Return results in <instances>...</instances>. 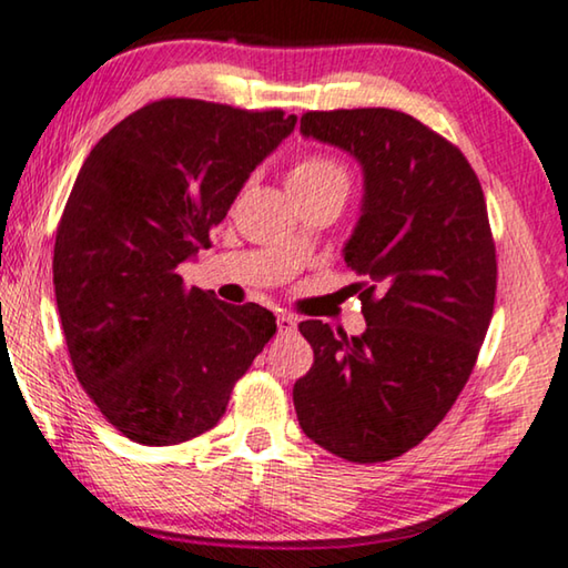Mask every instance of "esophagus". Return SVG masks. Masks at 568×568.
<instances>
[{
    "mask_svg": "<svg viewBox=\"0 0 568 568\" xmlns=\"http://www.w3.org/2000/svg\"><path fill=\"white\" fill-rule=\"evenodd\" d=\"M295 318L291 316V313H277V334L281 336H287V334H295Z\"/></svg>",
    "mask_w": 568,
    "mask_h": 568,
    "instance_id": "34e87169",
    "label": "esophagus"
}]
</instances>
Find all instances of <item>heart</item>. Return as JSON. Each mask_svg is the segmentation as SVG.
Masks as SVG:
<instances>
[{"instance_id": "1", "label": "heart", "mask_w": 568, "mask_h": 568, "mask_svg": "<svg viewBox=\"0 0 568 568\" xmlns=\"http://www.w3.org/2000/svg\"><path fill=\"white\" fill-rule=\"evenodd\" d=\"M349 171L338 163V160L324 158V155H306L298 158L287 171V185H291L293 196L303 201V199H313V196H324V193H344L349 191ZM293 250H301V244L295 242L291 244Z\"/></svg>"}]
</instances>
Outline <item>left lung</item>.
I'll return each mask as SVG.
<instances>
[{
  "label": "left lung",
  "instance_id": "1",
  "mask_svg": "<svg viewBox=\"0 0 568 568\" xmlns=\"http://www.w3.org/2000/svg\"><path fill=\"white\" fill-rule=\"evenodd\" d=\"M301 132L365 168L344 260L367 332L301 321L313 367L293 385L295 413L326 452L390 462L446 418L477 365L497 291L485 193L459 148L395 109L306 112Z\"/></svg>",
  "mask_w": 568,
  "mask_h": 568
}]
</instances>
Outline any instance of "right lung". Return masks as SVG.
Wrapping results in <instances>:
<instances>
[{
  "mask_svg": "<svg viewBox=\"0 0 568 568\" xmlns=\"http://www.w3.org/2000/svg\"><path fill=\"white\" fill-rule=\"evenodd\" d=\"M293 126L283 109L160 99L83 160L55 232V303L75 377L130 442L171 446L214 428L275 334L267 308L189 287L178 265L209 247Z\"/></svg>",
  "mask_w": 568,
  "mask_h": 568,
  "instance_id": "1",
  "label": "right lung"
}]
</instances>
